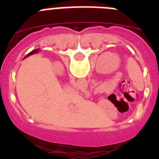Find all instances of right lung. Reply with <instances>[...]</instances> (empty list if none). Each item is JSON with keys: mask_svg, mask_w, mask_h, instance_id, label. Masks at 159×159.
I'll return each instance as SVG.
<instances>
[{"mask_svg": "<svg viewBox=\"0 0 159 159\" xmlns=\"http://www.w3.org/2000/svg\"><path fill=\"white\" fill-rule=\"evenodd\" d=\"M39 52V49H35V50H33V51H31L30 53H28L27 54V56H30V55H32V54H34V53H38Z\"/></svg>", "mask_w": 159, "mask_h": 159, "instance_id": "add662e5", "label": "right lung"}]
</instances>
